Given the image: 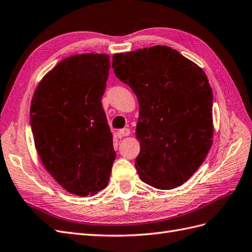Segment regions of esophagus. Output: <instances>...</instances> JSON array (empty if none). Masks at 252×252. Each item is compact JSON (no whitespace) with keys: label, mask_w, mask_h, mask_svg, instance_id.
Here are the masks:
<instances>
[{"label":"esophagus","mask_w":252,"mask_h":252,"mask_svg":"<svg viewBox=\"0 0 252 252\" xmlns=\"http://www.w3.org/2000/svg\"><path fill=\"white\" fill-rule=\"evenodd\" d=\"M130 134V130H129L128 128H123V129H120L119 130V136L122 138V136H127Z\"/></svg>","instance_id":"1"}]
</instances>
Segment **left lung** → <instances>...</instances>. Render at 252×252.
Wrapping results in <instances>:
<instances>
[{"label": "left lung", "instance_id": "obj_1", "mask_svg": "<svg viewBox=\"0 0 252 252\" xmlns=\"http://www.w3.org/2000/svg\"><path fill=\"white\" fill-rule=\"evenodd\" d=\"M112 68L139 100L135 168L141 180L163 190L181 186L212 143L213 95L205 72L167 46L117 53Z\"/></svg>", "mask_w": 252, "mask_h": 252}]
</instances>
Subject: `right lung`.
<instances>
[{"instance_id":"obj_1","label":"right lung","mask_w":252,"mask_h":252,"mask_svg":"<svg viewBox=\"0 0 252 252\" xmlns=\"http://www.w3.org/2000/svg\"><path fill=\"white\" fill-rule=\"evenodd\" d=\"M108 55L67 58L35 89L30 127L45 168L70 193L87 196L108 184L116 159L103 109Z\"/></svg>"}]
</instances>
